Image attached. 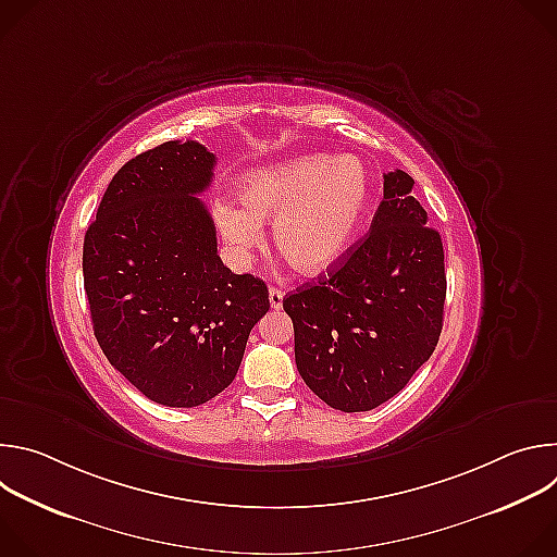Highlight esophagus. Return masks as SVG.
<instances>
[{"label":"esophagus","mask_w":557,"mask_h":557,"mask_svg":"<svg viewBox=\"0 0 557 557\" xmlns=\"http://www.w3.org/2000/svg\"><path fill=\"white\" fill-rule=\"evenodd\" d=\"M282 301H284V293L277 288V286H271L269 288V304L273 310H280L282 308Z\"/></svg>","instance_id":"34e87169"}]
</instances>
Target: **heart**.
I'll use <instances>...</instances> for the list:
<instances>
[{
    "label": "heart",
    "instance_id": "b5f03b06",
    "mask_svg": "<svg viewBox=\"0 0 557 557\" xmlns=\"http://www.w3.org/2000/svg\"><path fill=\"white\" fill-rule=\"evenodd\" d=\"M372 181L357 156L301 153L247 170L240 202L218 198L213 224L233 264L245 267L273 220V240L308 275L326 273L355 245L370 205Z\"/></svg>",
    "mask_w": 557,
    "mask_h": 557
}]
</instances>
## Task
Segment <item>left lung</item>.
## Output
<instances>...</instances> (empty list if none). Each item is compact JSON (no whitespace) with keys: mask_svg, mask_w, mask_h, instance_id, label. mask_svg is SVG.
I'll return each instance as SVG.
<instances>
[{"mask_svg":"<svg viewBox=\"0 0 557 557\" xmlns=\"http://www.w3.org/2000/svg\"><path fill=\"white\" fill-rule=\"evenodd\" d=\"M412 187L401 170L385 174L366 237L329 275L284 297L297 370L342 412H368L399 394L441 337L443 243Z\"/></svg>","mask_w":557,"mask_h":557,"instance_id":"left-lung-1","label":"left lung"}]
</instances>
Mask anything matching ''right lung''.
Masks as SVG:
<instances>
[{
  "label": "right lung",
  "mask_w": 557,
  "mask_h": 557,
  "mask_svg": "<svg viewBox=\"0 0 557 557\" xmlns=\"http://www.w3.org/2000/svg\"><path fill=\"white\" fill-rule=\"evenodd\" d=\"M215 156L168 140L127 161L84 240V286L108 361L149 401L196 408L237 374L251 329L269 310L260 277L218 256L198 198Z\"/></svg>",
  "instance_id": "right-lung-1"
}]
</instances>
